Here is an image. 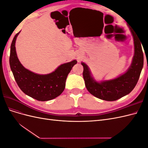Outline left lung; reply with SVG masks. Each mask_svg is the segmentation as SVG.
Returning <instances> with one entry per match:
<instances>
[{"label":"left lung","instance_id":"1","mask_svg":"<svg viewBox=\"0 0 148 148\" xmlns=\"http://www.w3.org/2000/svg\"><path fill=\"white\" fill-rule=\"evenodd\" d=\"M129 28L133 36L135 55L132 64L126 73L114 79L98 83L91 77L87 65L82 63L83 66V76L85 86L91 95L99 99L114 101L126 96L135 87L140 78L144 63L142 43L140 44L141 42L135 31L130 26Z\"/></svg>","mask_w":148,"mask_h":148}]
</instances>
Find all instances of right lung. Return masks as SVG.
Returning <instances> with one entry per match:
<instances>
[{
	"mask_svg": "<svg viewBox=\"0 0 148 148\" xmlns=\"http://www.w3.org/2000/svg\"><path fill=\"white\" fill-rule=\"evenodd\" d=\"M19 33L16 34L12 42L9 59L10 69L18 86L26 95L38 101H46L54 99L64 91L67 76L77 61L74 60L62 64L47 75L31 72L21 64L16 56L15 45Z\"/></svg>",
	"mask_w": 148,
	"mask_h": 148,
	"instance_id": "obj_1",
	"label": "right lung"
}]
</instances>
